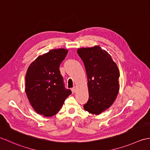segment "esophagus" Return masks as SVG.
I'll use <instances>...</instances> for the list:
<instances>
[{"label": "esophagus", "instance_id": "1", "mask_svg": "<svg viewBox=\"0 0 150 150\" xmlns=\"http://www.w3.org/2000/svg\"><path fill=\"white\" fill-rule=\"evenodd\" d=\"M72 93H74L75 92H76V88L75 87H74L73 88H72Z\"/></svg>", "mask_w": 150, "mask_h": 150}]
</instances>
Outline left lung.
I'll use <instances>...</instances> for the list:
<instances>
[{
  "instance_id": "left-lung-1",
  "label": "left lung",
  "mask_w": 150,
  "mask_h": 150,
  "mask_svg": "<svg viewBox=\"0 0 150 150\" xmlns=\"http://www.w3.org/2000/svg\"><path fill=\"white\" fill-rule=\"evenodd\" d=\"M87 76L88 100L85 111L100 115L113 103L119 91L120 72L111 56L100 46L79 48Z\"/></svg>"
}]
</instances>
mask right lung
<instances>
[{"mask_svg": "<svg viewBox=\"0 0 150 150\" xmlns=\"http://www.w3.org/2000/svg\"><path fill=\"white\" fill-rule=\"evenodd\" d=\"M67 53L64 48L51 50L39 56L27 70L26 94L33 109L44 117L57 114L72 93L65 88L59 69Z\"/></svg>", "mask_w": 150, "mask_h": 150, "instance_id": "1", "label": "right lung"}]
</instances>
